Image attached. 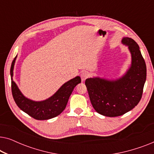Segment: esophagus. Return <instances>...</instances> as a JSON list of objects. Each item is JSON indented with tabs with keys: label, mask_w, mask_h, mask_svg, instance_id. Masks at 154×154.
<instances>
[{
	"label": "esophagus",
	"mask_w": 154,
	"mask_h": 154,
	"mask_svg": "<svg viewBox=\"0 0 154 154\" xmlns=\"http://www.w3.org/2000/svg\"><path fill=\"white\" fill-rule=\"evenodd\" d=\"M88 76H89V74H88L87 71H83V72H82L81 73V78L82 81H85V80L88 79Z\"/></svg>",
	"instance_id": "obj_1"
}]
</instances>
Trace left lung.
<instances>
[{"label":"left lung","instance_id":"obj_1","mask_svg":"<svg viewBox=\"0 0 154 154\" xmlns=\"http://www.w3.org/2000/svg\"><path fill=\"white\" fill-rule=\"evenodd\" d=\"M122 43L128 46L132 56L131 66L125 74L112 81L98 77L85 80L92 106L105 116H119L132 110L142 98L146 81V63L138 44L128 37L122 39Z\"/></svg>","mask_w":154,"mask_h":154}]
</instances>
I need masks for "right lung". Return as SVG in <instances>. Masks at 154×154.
I'll return each mask as SVG.
<instances>
[{"instance_id": "add662e5", "label": "right lung", "mask_w": 154, "mask_h": 154, "mask_svg": "<svg viewBox=\"0 0 154 154\" xmlns=\"http://www.w3.org/2000/svg\"><path fill=\"white\" fill-rule=\"evenodd\" d=\"M16 57L17 56L12 62L10 75L12 96L19 108L33 119L41 121L52 119L60 115L66 108L69 97L72 93L74 88L81 82V78L76 76L67 81L48 100L35 102L25 97L12 79Z\"/></svg>"}]
</instances>
